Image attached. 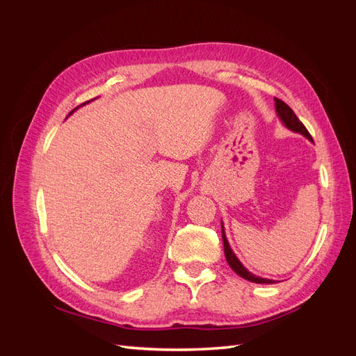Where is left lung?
<instances>
[{"label": "left lung", "mask_w": 356, "mask_h": 356, "mask_svg": "<svg viewBox=\"0 0 356 356\" xmlns=\"http://www.w3.org/2000/svg\"><path fill=\"white\" fill-rule=\"evenodd\" d=\"M275 106H276L277 117L281 118V122L289 129V131L301 134L303 136H306V138L309 139V141H312V136H310V134L307 132V129L305 127V124L298 120V117L294 114V111L291 110L289 106H288L284 101L275 98ZM221 229H222V243H224L225 260H227L229 266L233 268V272L238 273L241 277L246 279V281H250V282H255V284H275V281H272V279L258 277V276L252 275L251 272L246 270L245 266L238 260V257H236L234 252L232 251V248H230V245H229V241H227V238H225V233H224V227H222V225H221Z\"/></svg>", "instance_id": "left-lung-1"}]
</instances>
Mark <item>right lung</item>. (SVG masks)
Returning a JSON list of instances; mask_svg holds the SVG:
<instances>
[{
    "instance_id": "right-lung-1",
    "label": "right lung",
    "mask_w": 356,
    "mask_h": 356,
    "mask_svg": "<svg viewBox=\"0 0 356 356\" xmlns=\"http://www.w3.org/2000/svg\"><path fill=\"white\" fill-rule=\"evenodd\" d=\"M88 102H89V101H88ZM88 102H84V104H88ZM84 104H81V105H84ZM77 108H79V106H77ZM77 108H74V110H72V111H71V113H70V114H72V113H74V111H75V110H77Z\"/></svg>"
}]
</instances>
